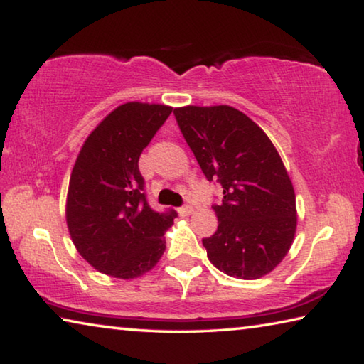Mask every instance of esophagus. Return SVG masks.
Returning a JSON list of instances; mask_svg holds the SVG:
<instances>
[{
	"label": "esophagus",
	"mask_w": 364,
	"mask_h": 364,
	"mask_svg": "<svg viewBox=\"0 0 364 364\" xmlns=\"http://www.w3.org/2000/svg\"><path fill=\"white\" fill-rule=\"evenodd\" d=\"M194 212V208L191 207V205H184V207H181V208H178V213L181 215V217H189L191 213Z\"/></svg>",
	"instance_id": "esophagus-1"
}]
</instances>
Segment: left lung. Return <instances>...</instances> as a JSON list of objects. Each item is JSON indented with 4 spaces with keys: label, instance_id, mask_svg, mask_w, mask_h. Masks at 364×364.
I'll list each match as a JSON object with an SVG mask.
<instances>
[{
    "label": "left lung",
    "instance_id": "obj_1",
    "mask_svg": "<svg viewBox=\"0 0 364 364\" xmlns=\"http://www.w3.org/2000/svg\"><path fill=\"white\" fill-rule=\"evenodd\" d=\"M173 114L207 180L223 188V200L212 207L217 231L202 239L208 260L232 278L268 274L297 228L294 186L274 144L231 106H184Z\"/></svg>",
    "mask_w": 364,
    "mask_h": 364
}]
</instances>
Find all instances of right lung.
Returning a JSON list of instances; mask_svg holds the SVG:
<instances>
[{"label": "right lung", "instance_id": "1", "mask_svg": "<svg viewBox=\"0 0 364 364\" xmlns=\"http://www.w3.org/2000/svg\"><path fill=\"white\" fill-rule=\"evenodd\" d=\"M173 107L127 102L97 125L73 165L65 218L72 242L95 269L134 279L156 267L175 210L159 213L146 200L138 160Z\"/></svg>", "mask_w": 364, "mask_h": 364}]
</instances>
